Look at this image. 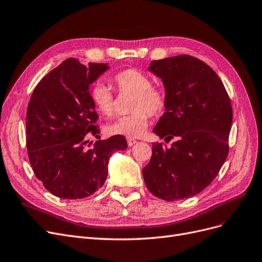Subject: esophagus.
Wrapping results in <instances>:
<instances>
[{"instance_id": "esophagus-1", "label": "esophagus", "mask_w": 262, "mask_h": 262, "mask_svg": "<svg viewBox=\"0 0 262 262\" xmlns=\"http://www.w3.org/2000/svg\"><path fill=\"white\" fill-rule=\"evenodd\" d=\"M136 142H137V141H136V140H135L134 138H129V137L127 138V144H128V146H129V147L134 146V144H135V143H136Z\"/></svg>"}]
</instances>
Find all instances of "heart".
I'll list each match as a JSON object with an SVG mask.
<instances>
[{"instance_id":"b5f03b06","label":"heart","mask_w":262,"mask_h":262,"mask_svg":"<svg viewBox=\"0 0 262 262\" xmlns=\"http://www.w3.org/2000/svg\"><path fill=\"white\" fill-rule=\"evenodd\" d=\"M121 93L134 94L129 115L123 116L109 125L105 132L109 135H122L129 138L141 137L149 124V114H161L166 105V95L158 87L152 86L150 77L138 70L126 69L116 73L112 79ZM91 99L95 108L106 118L115 113L114 96L109 86L95 84L91 90Z\"/></svg>"}]
</instances>
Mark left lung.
Here are the masks:
<instances>
[{
	"label": "left lung",
	"instance_id": "left-lung-1",
	"mask_svg": "<svg viewBox=\"0 0 262 262\" xmlns=\"http://www.w3.org/2000/svg\"><path fill=\"white\" fill-rule=\"evenodd\" d=\"M149 71L162 80L165 112L153 133L168 142L152 144L142 169L148 190L168 202L192 198L209 186L229 153L232 106L228 93L211 68L189 55L153 60Z\"/></svg>",
	"mask_w": 262,
	"mask_h": 262
}]
</instances>
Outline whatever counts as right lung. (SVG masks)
<instances>
[{"label": "right lung", "instance_id": "add662e5", "mask_svg": "<svg viewBox=\"0 0 262 262\" xmlns=\"http://www.w3.org/2000/svg\"><path fill=\"white\" fill-rule=\"evenodd\" d=\"M108 69V63L84 66L68 58L43 77L29 101V160L45 189L60 199L91 196L108 177L112 153L127 148L121 135L96 141L92 149L84 147L87 133H99L90 86Z\"/></svg>", "mask_w": 262, "mask_h": 262}]
</instances>
